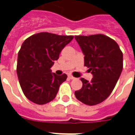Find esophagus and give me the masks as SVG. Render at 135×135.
Returning a JSON list of instances; mask_svg holds the SVG:
<instances>
[{"mask_svg":"<svg viewBox=\"0 0 135 135\" xmlns=\"http://www.w3.org/2000/svg\"><path fill=\"white\" fill-rule=\"evenodd\" d=\"M68 77H69L70 79H75V78H74L73 76H71V75H69V76H68Z\"/></svg>","mask_w":135,"mask_h":135,"instance_id":"34e87169","label":"esophagus"}]
</instances>
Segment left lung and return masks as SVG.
I'll return each instance as SVG.
<instances>
[{
	"mask_svg": "<svg viewBox=\"0 0 135 135\" xmlns=\"http://www.w3.org/2000/svg\"><path fill=\"white\" fill-rule=\"evenodd\" d=\"M85 66L93 76L91 81L81 78L83 87L75 96L85 104L93 106L111 94L123 70V53L117 43L103 34L76 36Z\"/></svg>",
	"mask_w": 135,
	"mask_h": 135,
	"instance_id": "left-lung-1",
	"label": "left lung"
}]
</instances>
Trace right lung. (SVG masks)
<instances>
[{
	"mask_svg": "<svg viewBox=\"0 0 135 135\" xmlns=\"http://www.w3.org/2000/svg\"><path fill=\"white\" fill-rule=\"evenodd\" d=\"M73 38V36L41 32L24 41L18 53L17 74L24 95L32 102L45 104L55 98L67 76H57L50 68Z\"/></svg>",
	"mask_w": 135,
	"mask_h": 135,
	"instance_id": "right-lung-1",
	"label": "right lung"
}]
</instances>
